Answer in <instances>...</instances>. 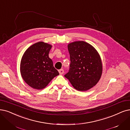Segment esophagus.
<instances>
[{"label": "esophagus", "mask_w": 130, "mask_h": 130, "mask_svg": "<svg viewBox=\"0 0 130 130\" xmlns=\"http://www.w3.org/2000/svg\"><path fill=\"white\" fill-rule=\"evenodd\" d=\"M59 74L60 75H62V74H63L64 73V70H63V69H60V70H59Z\"/></svg>", "instance_id": "1"}]
</instances>
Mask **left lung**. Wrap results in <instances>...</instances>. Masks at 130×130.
<instances>
[{
  "label": "left lung",
  "mask_w": 130,
  "mask_h": 130,
  "mask_svg": "<svg viewBox=\"0 0 130 130\" xmlns=\"http://www.w3.org/2000/svg\"><path fill=\"white\" fill-rule=\"evenodd\" d=\"M70 64L64 75L78 91H85L95 86L100 79L102 66L100 56L92 45L83 41L68 45Z\"/></svg>",
  "instance_id": "obj_1"
}]
</instances>
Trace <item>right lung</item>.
I'll return each instance as SVG.
<instances>
[{
    "label": "right lung",
    "instance_id": "right-lung-1",
    "mask_svg": "<svg viewBox=\"0 0 130 130\" xmlns=\"http://www.w3.org/2000/svg\"><path fill=\"white\" fill-rule=\"evenodd\" d=\"M52 46L42 41L35 43L24 52L20 64L21 74L28 85L37 90L47 86L59 75L48 56Z\"/></svg>",
    "mask_w": 130,
    "mask_h": 130
}]
</instances>
